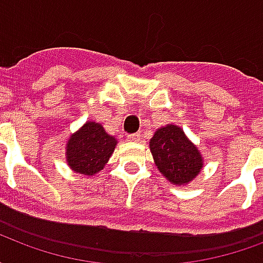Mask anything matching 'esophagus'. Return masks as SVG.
<instances>
[{
    "label": "esophagus",
    "mask_w": 263,
    "mask_h": 263,
    "mask_svg": "<svg viewBox=\"0 0 263 263\" xmlns=\"http://www.w3.org/2000/svg\"><path fill=\"white\" fill-rule=\"evenodd\" d=\"M129 142H139V139H141V135L139 134H131V135H128L126 138Z\"/></svg>",
    "instance_id": "34e87169"
}]
</instances>
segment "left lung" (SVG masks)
<instances>
[{
	"instance_id": "1",
	"label": "left lung",
	"mask_w": 263,
	"mask_h": 263,
	"mask_svg": "<svg viewBox=\"0 0 263 263\" xmlns=\"http://www.w3.org/2000/svg\"><path fill=\"white\" fill-rule=\"evenodd\" d=\"M155 165L173 184H187L203 169V156L180 126L167 124L149 142Z\"/></svg>"
}]
</instances>
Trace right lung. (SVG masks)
<instances>
[{"instance_id":"obj_1","label":"right lung","mask_w":263,"mask_h":263,"mask_svg":"<svg viewBox=\"0 0 263 263\" xmlns=\"http://www.w3.org/2000/svg\"><path fill=\"white\" fill-rule=\"evenodd\" d=\"M117 139L108 135L101 124L88 121L66 143V160L71 171L92 176L103 171L112 155Z\"/></svg>"}]
</instances>
